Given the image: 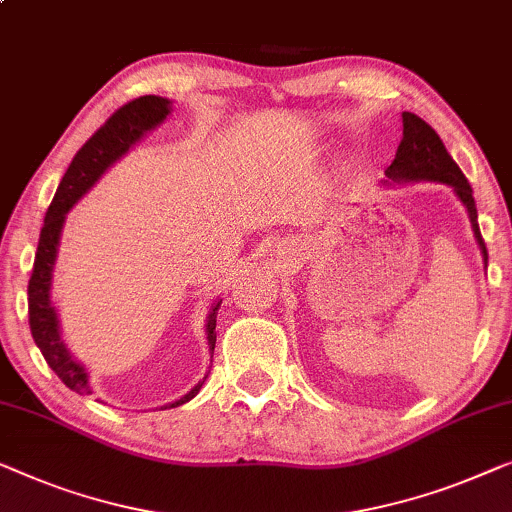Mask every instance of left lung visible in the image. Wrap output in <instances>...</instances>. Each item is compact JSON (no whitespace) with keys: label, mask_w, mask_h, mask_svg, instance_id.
I'll return each instance as SVG.
<instances>
[{"label":"left lung","mask_w":512,"mask_h":512,"mask_svg":"<svg viewBox=\"0 0 512 512\" xmlns=\"http://www.w3.org/2000/svg\"><path fill=\"white\" fill-rule=\"evenodd\" d=\"M402 120H404L402 143L397 147L395 161L385 168V175L397 182L432 180V182L450 184V187L455 189V194L459 196V201H462L466 205V210H469L473 233H476V240L480 244V249H483V258L487 265V247L478 228L476 201H473L469 180H466L462 170H459L453 157L448 154L446 145H443V140L439 138V133L429 127L422 117L413 113H404Z\"/></svg>","instance_id":"1"}]
</instances>
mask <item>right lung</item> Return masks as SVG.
<instances>
[{
    "mask_svg": "<svg viewBox=\"0 0 512 512\" xmlns=\"http://www.w3.org/2000/svg\"><path fill=\"white\" fill-rule=\"evenodd\" d=\"M170 113V101L161 99V96H140L124 103L122 108H117L113 115L108 117L106 124L101 129H96L94 136L80 147L76 157H73L71 166L66 168V173L59 182L57 194L50 203L46 219H43L39 247H36L34 256V270L29 277L27 286V307H29V328H32V337L36 346L41 348L43 358L50 365V369L62 379L66 388H71L78 395H92L90 381H87V372L83 365H78L71 358V353L66 351V346L59 337V323L55 307L50 305V279H53V265L57 256V244L59 233H62L64 217L71 210L73 203L85 194L99 177L106 173L110 164H115L129 147L140 140L143 133L157 127L166 120ZM221 302L212 307L210 316H207V344L214 351V342H217V311ZM203 381L191 388L187 395L177 402L168 404V409H175L189 399H194L201 390Z\"/></svg>",
    "mask_w": 512,
    "mask_h": 512,
    "instance_id": "obj_1",
    "label": "right lung"
}]
</instances>
